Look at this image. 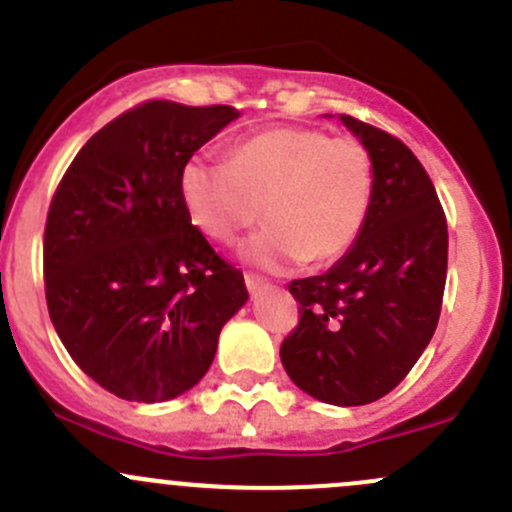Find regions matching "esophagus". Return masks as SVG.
<instances>
[{
    "instance_id": "34e87169",
    "label": "esophagus",
    "mask_w": 512,
    "mask_h": 512,
    "mask_svg": "<svg viewBox=\"0 0 512 512\" xmlns=\"http://www.w3.org/2000/svg\"><path fill=\"white\" fill-rule=\"evenodd\" d=\"M244 281H246V288H249V293H256V291H261V288H266V286H268L266 278L254 276V273H246Z\"/></svg>"
}]
</instances>
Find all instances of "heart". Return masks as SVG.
<instances>
[{
    "instance_id": "heart-1",
    "label": "heart",
    "mask_w": 512,
    "mask_h": 512,
    "mask_svg": "<svg viewBox=\"0 0 512 512\" xmlns=\"http://www.w3.org/2000/svg\"><path fill=\"white\" fill-rule=\"evenodd\" d=\"M192 224L219 244H234L258 217L268 221L241 246L254 266H323L360 239L372 207L370 152L323 130L276 128L234 147L231 160L194 155L179 175Z\"/></svg>"
}]
</instances>
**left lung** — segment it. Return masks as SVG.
Instances as JSON below:
<instances>
[{"label":"left lung","instance_id":"obj_1","mask_svg":"<svg viewBox=\"0 0 512 512\" xmlns=\"http://www.w3.org/2000/svg\"><path fill=\"white\" fill-rule=\"evenodd\" d=\"M340 120L370 152V217L333 268L291 281L300 323L283 340L281 362L310 397L360 407L392 392L429 345L444 298L449 229L414 152L362 120Z\"/></svg>","mask_w":512,"mask_h":512}]
</instances>
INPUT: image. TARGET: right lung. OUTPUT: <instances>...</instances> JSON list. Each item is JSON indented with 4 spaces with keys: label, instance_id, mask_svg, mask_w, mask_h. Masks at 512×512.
<instances>
[{
    "label": "right lung",
    "instance_id": "add662e5",
    "mask_svg": "<svg viewBox=\"0 0 512 512\" xmlns=\"http://www.w3.org/2000/svg\"><path fill=\"white\" fill-rule=\"evenodd\" d=\"M231 105L150 100L100 128L49 207L51 323L78 367L128 402H167L212 367L221 328L249 300L244 276L192 226L182 167Z\"/></svg>",
    "mask_w": 512,
    "mask_h": 512
}]
</instances>
